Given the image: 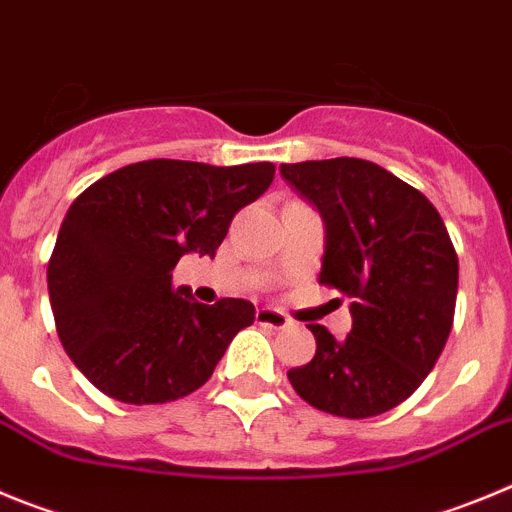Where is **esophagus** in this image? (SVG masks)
Wrapping results in <instances>:
<instances>
[{
    "mask_svg": "<svg viewBox=\"0 0 512 512\" xmlns=\"http://www.w3.org/2000/svg\"><path fill=\"white\" fill-rule=\"evenodd\" d=\"M255 319H257V324L270 326V329H285V326L290 324V319L285 316L283 311H278V308H267V306L257 308Z\"/></svg>",
    "mask_w": 512,
    "mask_h": 512,
    "instance_id": "obj_1",
    "label": "esophagus"
}]
</instances>
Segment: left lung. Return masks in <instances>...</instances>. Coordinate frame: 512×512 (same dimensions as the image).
Wrapping results in <instances>:
<instances>
[{"instance_id":"8db88e82","label":"left lung","mask_w":512,"mask_h":512,"mask_svg":"<svg viewBox=\"0 0 512 512\" xmlns=\"http://www.w3.org/2000/svg\"><path fill=\"white\" fill-rule=\"evenodd\" d=\"M326 222L319 283L352 301V331L313 324L316 354L288 372L306 403L372 418L411 398L449 339L459 260L439 211L418 188L359 158L280 165Z\"/></svg>"}]
</instances>
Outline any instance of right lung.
Listing matches in <instances>:
<instances>
[{"label": "right lung", "mask_w": 512, "mask_h": 512, "mask_svg": "<svg viewBox=\"0 0 512 512\" xmlns=\"http://www.w3.org/2000/svg\"><path fill=\"white\" fill-rule=\"evenodd\" d=\"M273 178V163L158 158L114 170L73 201L48 260V293L63 349L91 385L150 405L209 380L255 306L191 301L188 288H173V267L186 252L214 257L234 214Z\"/></svg>", "instance_id": "right-lung-1"}]
</instances>
